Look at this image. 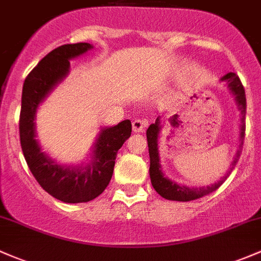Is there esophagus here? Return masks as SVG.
I'll return each instance as SVG.
<instances>
[{"mask_svg": "<svg viewBox=\"0 0 261 261\" xmlns=\"http://www.w3.org/2000/svg\"><path fill=\"white\" fill-rule=\"evenodd\" d=\"M147 125L148 122L145 119H134L133 122H132V127H133L134 132H143Z\"/></svg>", "mask_w": 261, "mask_h": 261, "instance_id": "34e87169", "label": "esophagus"}]
</instances>
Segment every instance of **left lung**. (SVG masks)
<instances>
[{
    "label": "left lung",
    "mask_w": 261,
    "mask_h": 261,
    "mask_svg": "<svg viewBox=\"0 0 261 261\" xmlns=\"http://www.w3.org/2000/svg\"><path fill=\"white\" fill-rule=\"evenodd\" d=\"M223 81L228 82L229 88L232 92V94L235 96L239 109L242 111V127H240V147L238 150L237 155H235L234 162H232L230 170L235 167L240 158V154H242L243 144H244V138H245V113H246V98H245V89L242 85V81L238 77L237 74L228 73L221 78ZM161 130V120L156 118L155 123L149 125V128L147 129V141H148V148H149V156H150V168H149V174H150V180H152V186L155 192L158 193L161 197L168 200H178V201H190L199 199L204 195H208L210 193L215 192V190L219 188L221 184L225 181V176L221 178V180L218 183L213 184L210 187H203V188H189L184 186H179L175 181L169 180L167 176H164L163 173L161 170V165H159V156H158V134Z\"/></svg>",
    "instance_id": "8db88e82"
}]
</instances>
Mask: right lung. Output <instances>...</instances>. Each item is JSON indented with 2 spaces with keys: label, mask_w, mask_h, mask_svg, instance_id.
I'll list each match as a JSON object with an SVG mask.
<instances>
[{
  "label": "right lung",
  "mask_w": 261,
  "mask_h": 261,
  "mask_svg": "<svg viewBox=\"0 0 261 261\" xmlns=\"http://www.w3.org/2000/svg\"><path fill=\"white\" fill-rule=\"evenodd\" d=\"M89 43L63 44L51 51L30 72L22 89L19 141L26 163L38 184L64 203H86L102 194L111 181L117 152L130 137L132 123L125 119L105 128L94 145L93 161L77 169L63 168L41 152L35 139V114L38 105L66 77L69 60L91 49Z\"/></svg>",
  "instance_id": "obj_1"
}]
</instances>
